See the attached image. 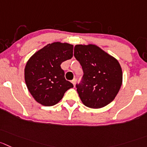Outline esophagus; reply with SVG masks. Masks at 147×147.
Instances as JSON below:
<instances>
[{
    "instance_id": "1",
    "label": "esophagus",
    "mask_w": 147,
    "mask_h": 147,
    "mask_svg": "<svg viewBox=\"0 0 147 147\" xmlns=\"http://www.w3.org/2000/svg\"><path fill=\"white\" fill-rule=\"evenodd\" d=\"M71 82H72V84H74V86H75V85H76V79H74L72 81H71Z\"/></svg>"
}]
</instances>
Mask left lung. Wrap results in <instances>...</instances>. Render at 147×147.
I'll use <instances>...</instances> for the list:
<instances>
[{
	"mask_svg": "<svg viewBox=\"0 0 147 147\" xmlns=\"http://www.w3.org/2000/svg\"><path fill=\"white\" fill-rule=\"evenodd\" d=\"M74 56L84 75L76 90L85 106L101 108L111 102L121 89L123 73L115 58L94 45H76Z\"/></svg>",
	"mask_w": 147,
	"mask_h": 147,
	"instance_id": "1",
	"label": "left lung"
}]
</instances>
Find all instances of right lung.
Masks as SVG:
<instances>
[{"mask_svg": "<svg viewBox=\"0 0 147 147\" xmlns=\"http://www.w3.org/2000/svg\"><path fill=\"white\" fill-rule=\"evenodd\" d=\"M74 46L59 42L48 44L29 58L24 78L29 92L37 102L53 106L74 85L65 80L61 64L73 57Z\"/></svg>", "mask_w": 147, "mask_h": 147, "instance_id": "right-lung-1", "label": "right lung"}]
</instances>
